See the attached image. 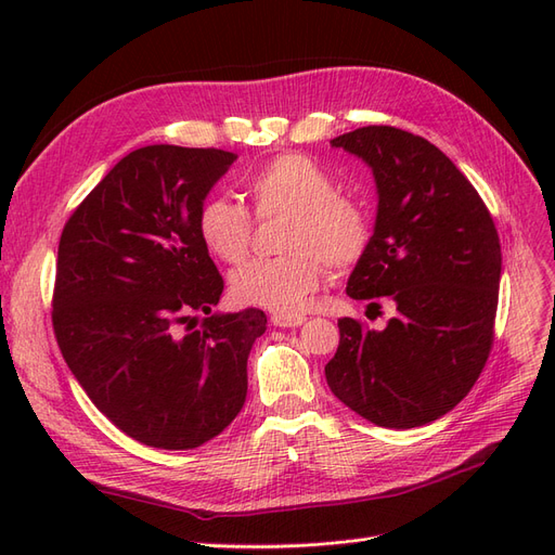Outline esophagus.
Segmentation results:
<instances>
[{
  "label": "esophagus",
  "mask_w": 555,
  "mask_h": 555,
  "mask_svg": "<svg viewBox=\"0 0 555 555\" xmlns=\"http://www.w3.org/2000/svg\"><path fill=\"white\" fill-rule=\"evenodd\" d=\"M271 324L280 326V328H296V326H304L306 324V317L304 314H271Z\"/></svg>",
  "instance_id": "esophagus-1"
}]
</instances>
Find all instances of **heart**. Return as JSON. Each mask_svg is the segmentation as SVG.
Masks as SVG:
<instances>
[{"instance_id": "obj_1", "label": "heart", "mask_w": 555, "mask_h": 555, "mask_svg": "<svg viewBox=\"0 0 555 555\" xmlns=\"http://www.w3.org/2000/svg\"><path fill=\"white\" fill-rule=\"evenodd\" d=\"M257 217L287 212L280 233L284 255L249 261L229 278L241 306L296 314L322 287L326 266L357 263L371 243V212L359 198L335 192V180L306 155H280L245 180ZM196 231L204 247L224 263H241L251 243V217L229 196H210L198 208Z\"/></svg>"}]
</instances>
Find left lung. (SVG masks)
Returning <instances> with one entry per match:
<instances>
[{"label": "left lung", "mask_w": 555, "mask_h": 555, "mask_svg": "<svg viewBox=\"0 0 555 555\" xmlns=\"http://www.w3.org/2000/svg\"><path fill=\"white\" fill-rule=\"evenodd\" d=\"M373 169L377 217L347 296L389 298L382 331L338 319L326 382L349 410L384 428L440 418L473 389L493 345L500 238L489 208L440 147L371 125L331 141Z\"/></svg>", "instance_id": "obj_1"}]
</instances>
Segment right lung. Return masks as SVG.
I'll return each instance as SVG.
<instances>
[{"label":"right lung","instance_id":"right-lung-1","mask_svg":"<svg viewBox=\"0 0 555 555\" xmlns=\"http://www.w3.org/2000/svg\"><path fill=\"white\" fill-rule=\"evenodd\" d=\"M236 159L215 147L133 150L62 231V357L99 412L147 447H201L243 410L266 314L212 312L224 280L196 231L201 204ZM194 313L207 314L201 325Z\"/></svg>","mask_w":555,"mask_h":555}]
</instances>
